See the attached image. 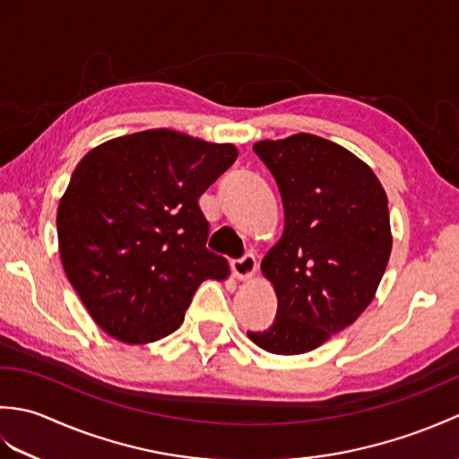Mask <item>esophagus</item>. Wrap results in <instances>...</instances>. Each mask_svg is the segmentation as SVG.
Masks as SVG:
<instances>
[{
	"instance_id": "esophagus-1",
	"label": "esophagus",
	"mask_w": 459,
	"mask_h": 459,
	"mask_svg": "<svg viewBox=\"0 0 459 459\" xmlns=\"http://www.w3.org/2000/svg\"><path fill=\"white\" fill-rule=\"evenodd\" d=\"M230 270L238 280H248L255 276L256 272V258L255 255H245L242 258L230 260Z\"/></svg>"
}]
</instances>
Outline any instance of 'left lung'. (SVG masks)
Masks as SVG:
<instances>
[{"label": "left lung", "instance_id": "left-lung-1", "mask_svg": "<svg viewBox=\"0 0 459 459\" xmlns=\"http://www.w3.org/2000/svg\"><path fill=\"white\" fill-rule=\"evenodd\" d=\"M255 152L278 183L284 232L260 264L276 290L274 324L248 337L268 353H307L373 301L393 248L388 199L365 161L319 135Z\"/></svg>", "mask_w": 459, "mask_h": 459}]
</instances>
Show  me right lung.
I'll return each mask as SVG.
<instances>
[{"label": "right lung", "mask_w": 459, "mask_h": 459, "mask_svg": "<svg viewBox=\"0 0 459 459\" xmlns=\"http://www.w3.org/2000/svg\"><path fill=\"white\" fill-rule=\"evenodd\" d=\"M237 155L161 128L106 142L76 165L56 211L58 252L106 333L153 343L183 324L201 281L229 276L207 248L199 197Z\"/></svg>", "instance_id": "right-lung-1"}]
</instances>
